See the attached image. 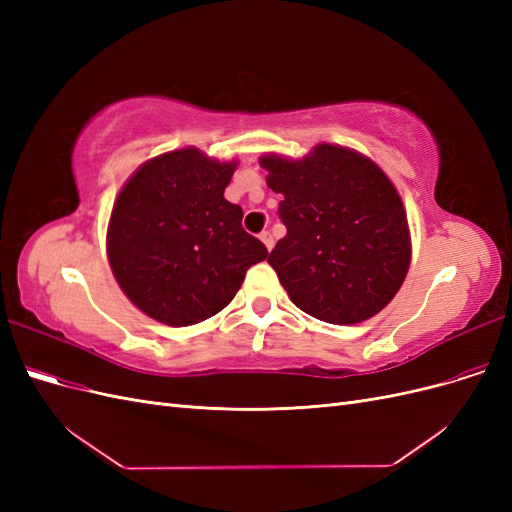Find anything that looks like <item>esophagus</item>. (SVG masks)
Returning <instances> with one entry per match:
<instances>
[{"instance_id": "34e87169", "label": "esophagus", "mask_w": 512, "mask_h": 512, "mask_svg": "<svg viewBox=\"0 0 512 512\" xmlns=\"http://www.w3.org/2000/svg\"><path fill=\"white\" fill-rule=\"evenodd\" d=\"M260 241H262V243H265V247H267V250L271 252V247H273V235H271V232H269V230H265V232H260Z\"/></svg>"}]
</instances>
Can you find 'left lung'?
I'll return each instance as SVG.
<instances>
[{
	"instance_id": "obj_1",
	"label": "left lung",
	"mask_w": 512,
	"mask_h": 512,
	"mask_svg": "<svg viewBox=\"0 0 512 512\" xmlns=\"http://www.w3.org/2000/svg\"><path fill=\"white\" fill-rule=\"evenodd\" d=\"M282 194L286 237L269 254L290 301L331 324H356L393 301L410 267L404 203L382 168L322 143L303 160L262 156Z\"/></svg>"
}]
</instances>
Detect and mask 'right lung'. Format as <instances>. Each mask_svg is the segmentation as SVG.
Segmentation results:
<instances>
[{"label":"right lung","mask_w":512,"mask_h":512,"mask_svg":"<svg viewBox=\"0 0 512 512\" xmlns=\"http://www.w3.org/2000/svg\"><path fill=\"white\" fill-rule=\"evenodd\" d=\"M237 162L194 147L145 162L123 185L106 232L108 262L149 318L190 327L235 299L245 271L269 256L224 198Z\"/></svg>","instance_id":"right-lung-1"}]
</instances>
